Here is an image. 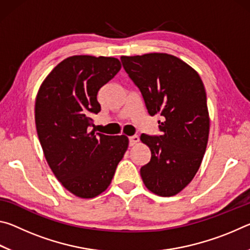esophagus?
Wrapping results in <instances>:
<instances>
[{
	"label": "esophagus",
	"mask_w": 250,
	"mask_h": 250,
	"mask_svg": "<svg viewBox=\"0 0 250 250\" xmlns=\"http://www.w3.org/2000/svg\"><path fill=\"white\" fill-rule=\"evenodd\" d=\"M139 140H140V139H139L138 135H132V137H129V145H130V146H133L137 145V143L139 142Z\"/></svg>",
	"instance_id": "obj_1"
}]
</instances>
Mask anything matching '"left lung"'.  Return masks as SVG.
Masks as SVG:
<instances>
[{
  "label": "left lung",
  "instance_id": "left-lung-1",
  "mask_svg": "<svg viewBox=\"0 0 250 250\" xmlns=\"http://www.w3.org/2000/svg\"><path fill=\"white\" fill-rule=\"evenodd\" d=\"M122 66L145 99L150 116L159 115L162 134L142 133L150 162L140 174L146 188L173 196L189 184L201 167L209 133L204 84L197 71L167 53L121 56Z\"/></svg>",
  "mask_w": 250,
  "mask_h": 250
}]
</instances>
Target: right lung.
Returning a JSON list of instances; mask_svg holds the SVG:
<instances>
[{"label":"right lung","instance_id":"obj_1","mask_svg":"<svg viewBox=\"0 0 250 250\" xmlns=\"http://www.w3.org/2000/svg\"><path fill=\"white\" fill-rule=\"evenodd\" d=\"M120 68L115 57L75 55L59 62L37 92L35 125L45 159L62 185L80 198L108 188L128 149L125 135L88 129L100 111L97 94Z\"/></svg>","mask_w":250,"mask_h":250}]
</instances>
